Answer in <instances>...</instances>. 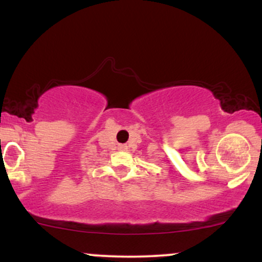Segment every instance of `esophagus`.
<instances>
[{
  "label": "esophagus",
  "instance_id": "34e87169",
  "mask_svg": "<svg viewBox=\"0 0 262 262\" xmlns=\"http://www.w3.org/2000/svg\"><path fill=\"white\" fill-rule=\"evenodd\" d=\"M118 149L122 150V151H124V150H127L128 148H127V145H119Z\"/></svg>",
  "mask_w": 262,
  "mask_h": 262
}]
</instances>
